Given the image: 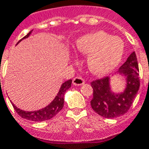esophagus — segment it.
<instances>
[{
  "label": "esophagus",
  "mask_w": 149,
  "mask_h": 149,
  "mask_svg": "<svg viewBox=\"0 0 149 149\" xmlns=\"http://www.w3.org/2000/svg\"><path fill=\"white\" fill-rule=\"evenodd\" d=\"M85 83V80L83 79L82 77H75L74 79H73V84L75 85V86H81Z\"/></svg>",
  "instance_id": "1"
}]
</instances>
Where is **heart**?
I'll list each match as a JSON object with an SVG mask.
<instances>
[{"label":"heart","mask_w":149,"mask_h":149,"mask_svg":"<svg viewBox=\"0 0 149 149\" xmlns=\"http://www.w3.org/2000/svg\"><path fill=\"white\" fill-rule=\"evenodd\" d=\"M79 51L89 54L87 65L95 74H107L120 63L123 53V43L117 37L100 32L80 38L76 42Z\"/></svg>","instance_id":"1"}]
</instances>
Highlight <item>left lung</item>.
<instances>
[{"label":"left lung","instance_id":"obj_1","mask_svg":"<svg viewBox=\"0 0 149 149\" xmlns=\"http://www.w3.org/2000/svg\"><path fill=\"white\" fill-rule=\"evenodd\" d=\"M119 72L127 77V87L120 95L111 93L109 77L106 76L91 82L93 88L91 107L97 114L105 118L123 116L130 109L140 88L139 66L136 53L132 52L127 61L120 67Z\"/></svg>","mask_w":149,"mask_h":149}]
</instances>
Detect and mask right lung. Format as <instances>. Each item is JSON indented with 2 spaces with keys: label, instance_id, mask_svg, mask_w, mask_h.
<instances>
[{
  "label": "right lung",
  "instance_id": "add662e5",
  "mask_svg": "<svg viewBox=\"0 0 149 149\" xmlns=\"http://www.w3.org/2000/svg\"><path fill=\"white\" fill-rule=\"evenodd\" d=\"M31 33H32V30L27 35L25 36L23 38L21 39L19 42H21L22 39L28 38ZM71 83H72V80L70 79L63 83L58 93L56 95L55 99L53 100L50 104H49L48 106H46L42 109L35 111H22L17 108L14 104H13V107L14 110L17 111V113L23 119H26V120H31V121H36V122L49 120L54 116H56L63 109V105H64V95L66 93V91L70 87Z\"/></svg>",
  "mask_w": 149,
  "mask_h": 149
}]
</instances>
